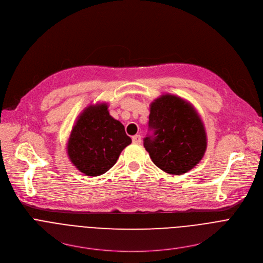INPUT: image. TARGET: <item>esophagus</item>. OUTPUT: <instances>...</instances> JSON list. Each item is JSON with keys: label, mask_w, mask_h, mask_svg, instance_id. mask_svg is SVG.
<instances>
[{"label": "esophagus", "mask_w": 263, "mask_h": 263, "mask_svg": "<svg viewBox=\"0 0 263 263\" xmlns=\"http://www.w3.org/2000/svg\"><path fill=\"white\" fill-rule=\"evenodd\" d=\"M132 141H133V143H136V144L141 143V136L140 135H134L132 137Z\"/></svg>", "instance_id": "esophagus-1"}]
</instances>
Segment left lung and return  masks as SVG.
Segmentation results:
<instances>
[{
	"label": "left lung",
	"instance_id": "left-lung-1",
	"mask_svg": "<svg viewBox=\"0 0 263 263\" xmlns=\"http://www.w3.org/2000/svg\"><path fill=\"white\" fill-rule=\"evenodd\" d=\"M148 134L143 145L155 165L171 175L194 168L207 147L204 124L195 107L174 95H162L149 105Z\"/></svg>",
	"mask_w": 263,
	"mask_h": 263
}]
</instances>
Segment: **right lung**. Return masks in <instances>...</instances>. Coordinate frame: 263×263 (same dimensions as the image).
I'll list each match as a JSON object with an SVG mask.
<instances>
[{"label": "right lung", "instance_id": "obj_1", "mask_svg": "<svg viewBox=\"0 0 263 263\" xmlns=\"http://www.w3.org/2000/svg\"><path fill=\"white\" fill-rule=\"evenodd\" d=\"M131 142L124 125L109 115L106 103L89 105L71 129L67 155L81 173L97 177L114 166Z\"/></svg>", "mask_w": 263, "mask_h": 263}]
</instances>
